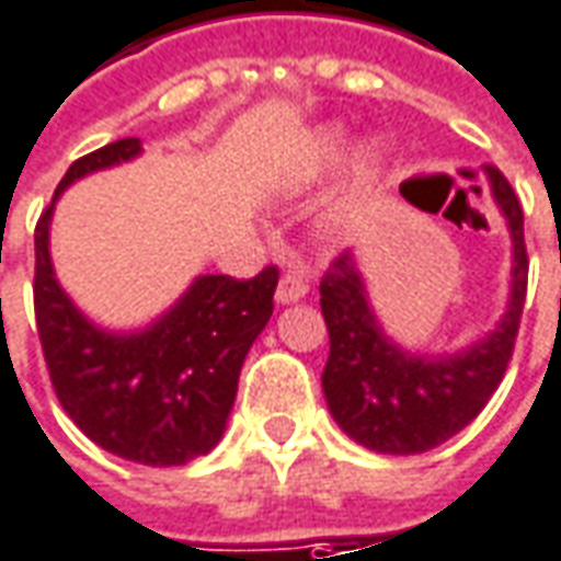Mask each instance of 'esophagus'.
<instances>
[{"instance_id":"obj_1","label":"esophagus","mask_w":561,"mask_h":561,"mask_svg":"<svg viewBox=\"0 0 561 561\" xmlns=\"http://www.w3.org/2000/svg\"><path fill=\"white\" fill-rule=\"evenodd\" d=\"M307 291H310V279L300 270H285L279 279V288H276V300L279 304H291V300H300Z\"/></svg>"}]
</instances>
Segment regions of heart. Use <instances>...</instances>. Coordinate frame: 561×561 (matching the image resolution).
<instances>
[{"label": "heart", "instance_id": "obj_1", "mask_svg": "<svg viewBox=\"0 0 561 561\" xmlns=\"http://www.w3.org/2000/svg\"><path fill=\"white\" fill-rule=\"evenodd\" d=\"M337 135H329L322 140V147L316 152V159H312V169H325L331 165L334 159H337ZM377 174H380V152L375 147H362L356 156H353V162H350V171H346V184H344V205L346 202H353L356 196H362L368 186L375 184Z\"/></svg>", "mask_w": 561, "mask_h": 561}]
</instances>
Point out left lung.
I'll return each instance as SVG.
<instances>
[{
	"label": "left lung",
	"instance_id": "8db88e82",
	"mask_svg": "<svg viewBox=\"0 0 561 561\" xmlns=\"http://www.w3.org/2000/svg\"><path fill=\"white\" fill-rule=\"evenodd\" d=\"M491 193L513 232V288L501 325L457 356H411L380 331L353 254H337L319 282L329 325L322 390L350 439L380 455H421L470 424L501 387L516 350L528 291L522 205L501 169L489 165Z\"/></svg>",
	"mask_w": 561,
	"mask_h": 561
}]
</instances>
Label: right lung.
Segmentation results:
<instances>
[{"instance_id":"1","label":"right lung","mask_w":561,"mask_h":561,"mask_svg":"<svg viewBox=\"0 0 561 561\" xmlns=\"http://www.w3.org/2000/svg\"><path fill=\"white\" fill-rule=\"evenodd\" d=\"M137 152L140 140L122 137L76 159L57 193ZM51 211L55 202L36 224L33 307L57 402L94 445L131 463L181 467L208 455L224 436L242 362L273 316L279 270L270 264L251 279L199 276L152 329L110 334L57 285L48 257Z\"/></svg>"}]
</instances>
